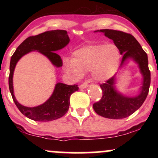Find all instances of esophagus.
Wrapping results in <instances>:
<instances>
[{
  "instance_id": "1",
  "label": "esophagus",
  "mask_w": 158,
  "mask_h": 158,
  "mask_svg": "<svg viewBox=\"0 0 158 158\" xmlns=\"http://www.w3.org/2000/svg\"><path fill=\"white\" fill-rule=\"evenodd\" d=\"M88 86V84L85 83H83V84H82V85H80V86H79V88H81V89H84V88H87Z\"/></svg>"
}]
</instances>
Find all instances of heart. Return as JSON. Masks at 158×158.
I'll list each match as a JSON object with an SVG mask.
<instances>
[{
    "label": "heart",
    "instance_id": "b5f03b06",
    "mask_svg": "<svg viewBox=\"0 0 158 158\" xmlns=\"http://www.w3.org/2000/svg\"><path fill=\"white\" fill-rule=\"evenodd\" d=\"M120 60V52L116 45H87L73 52L71 61L64 60V70L75 78L91 71L95 81L106 82L116 74Z\"/></svg>",
    "mask_w": 158,
    "mask_h": 158
}]
</instances>
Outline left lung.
<instances>
[{
  "mask_svg": "<svg viewBox=\"0 0 158 158\" xmlns=\"http://www.w3.org/2000/svg\"><path fill=\"white\" fill-rule=\"evenodd\" d=\"M94 32H102L105 36L114 41L123 55L121 70L129 62L132 61L137 64L142 79L139 92L135 96H128L117 89V77L114 75L106 83L100 85L103 96L101 101L94 103V109L97 114L107 118L119 119L128 117L141 107L148 96L150 85L148 55L131 34L112 29H101Z\"/></svg>",
  "mask_w": 158,
  "mask_h": 158,
  "instance_id": "8db88e82",
  "label": "left lung"
}]
</instances>
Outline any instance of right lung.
<instances>
[{
	"label": "right lung",
	"mask_w": 158,
	"mask_h": 158,
	"mask_svg": "<svg viewBox=\"0 0 158 158\" xmlns=\"http://www.w3.org/2000/svg\"><path fill=\"white\" fill-rule=\"evenodd\" d=\"M69 42L70 38L64 30L45 31L26 39L12 55L8 78L9 90L17 108L30 119L36 122H49L63 116L70 106L71 94L77 91L78 87L76 85H68L59 82L56 83L52 94L44 103L37 106H25L21 104L14 96L13 77L17 62L23 56L31 52L36 51L45 56L56 68H60L62 65V59L55 52L65 47Z\"/></svg>",
	"instance_id": "right-lung-1"
}]
</instances>
